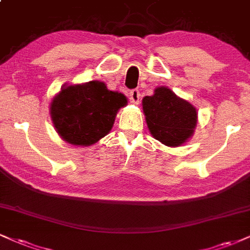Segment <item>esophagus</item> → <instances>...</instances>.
Here are the masks:
<instances>
[{
    "instance_id": "obj_1",
    "label": "esophagus",
    "mask_w": 250,
    "mask_h": 250,
    "mask_svg": "<svg viewBox=\"0 0 250 250\" xmlns=\"http://www.w3.org/2000/svg\"><path fill=\"white\" fill-rule=\"evenodd\" d=\"M129 99H130L131 104H137L138 101H140V91L138 89H133L129 93Z\"/></svg>"
}]
</instances>
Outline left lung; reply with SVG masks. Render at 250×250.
Segmentation results:
<instances>
[{"label": "left lung", "mask_w": 250, "mask_h": 250, "mask_svg": "<svg viewBox=\"0 0 250 250\" xmlns=\"http://www.w3.org/2000/svg\"><path fill=\"white\" fill-rule=\"evenodd\" d=\"M142 106L150 133L165 146H178L193 134L197 109L167 87H157L154 95L144 96Z\"/></svg>", "instance_id": "left-lung-1"}]
</instances>
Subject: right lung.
I'll use <instances>...</instances> for the list:
<instances>
[{
  "label": "right lung",
  "instance_id": "add662e5",
  "mask_svg": "<svg viewBox=\"0 0 250 250\" xmlns=\"http://www.w3.org/2000/svg\"><path fill=\"white\" fill-rule=\"evenodd\" d=\"M127 98L109 91L102 81L64 86L51 102L50 114L57 133L74 146H92L112 129Z\"/></svg>",
  "mask_w": 250,
  "mask_h": 250
}]
</instances>
